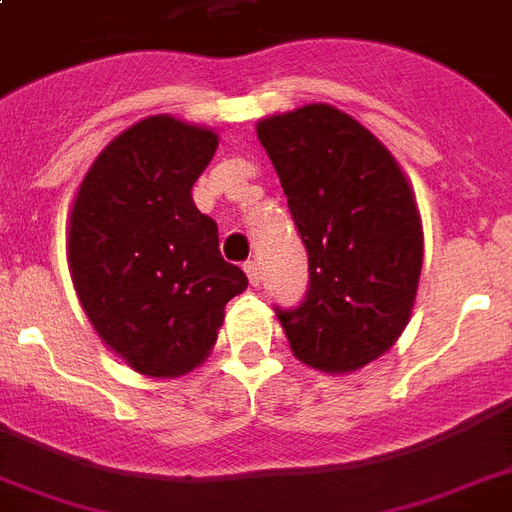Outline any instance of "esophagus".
I'll use <instances>...</instances> for the list:
<instances>
[{
    "label": "esophagus",
    "instance_id": "obj_1",
    "mask_svg": "<svg viewBox=\"0 0 512 512\" xmlns=\"http://www.w3.org/2000/svg\"><path fill=\"white\" fill-rule=\"evenodd\" d=\"M244 271H247L249 276V284L257 287V284H260V265H257V260H247V263H244Z\"/></svg>",
    "mask_w": 512,
    "mask_h": 512
}]
</instances>
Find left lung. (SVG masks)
Instances as JSON below:
<instances>
[{
	"label": "left lung",
	"mask_w": 512,
	"mask_h": 512,
	"mask_svg": "<svg viewBox=\"0 0 512 512\" xmlns=\"http://www.w3.org/2000/svg\"><path fill=\"white\" fill-rule=\"evenodd\" d=\"M308 252V287L276 306L300 362L351 373L381 357L411 317L424 236L413 190L384 144L330 104L257 123Z\"/></svg>",
	"instance_id": "8db88e82"
}]
</instances>
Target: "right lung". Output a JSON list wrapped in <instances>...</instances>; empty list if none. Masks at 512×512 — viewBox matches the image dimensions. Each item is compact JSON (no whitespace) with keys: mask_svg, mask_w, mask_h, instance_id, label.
Instances as JSON below:
<instances>
[{"mask_svg":"<svg viewBox=\"0 0 512 512\" xmlns=\"http://www.w3.org/2000/svg\"><path fill=\"white\" fill-rule=\"evenodd\" d=\"M217 136L169 115L112 139L85 174L69 220V268L109 349L152 378L185 376L217 341L247 273L220 255L217 222L190 187Z\"/></svg>","mask_w":512,"mask_h":512,"instance_id":"add662e5","label":"right lung"}]
</instances>
